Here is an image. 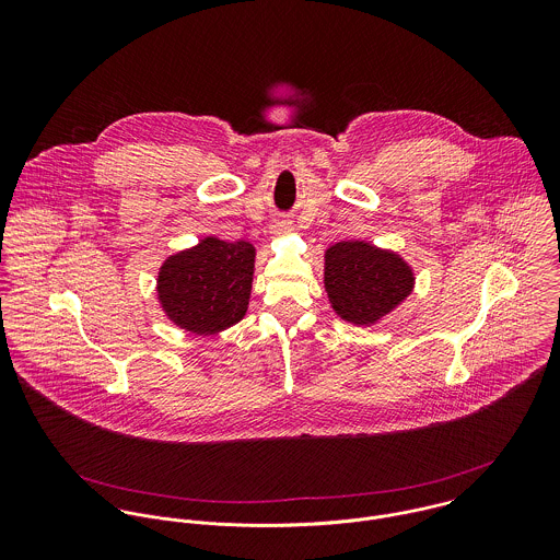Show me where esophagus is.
Wrapping results in <instances>:
<instances>
[{
  "mask_svg": "<svg viewBox=\"0 0 560 560\" xmlns=\"http://www.w3.org/2000/svg\"><path fill=\"white\" fill-rule=\"evenodd\" d=\"M273 237H284V235H289V233H293V224L289 222V220H278V222H273Z\"/></svg>",
  "mask_w": 560,
  "mask_h": 560,
  "instance_id": "esophagus-1",
  "label": "esophagus"
}]
</instances>
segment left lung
<instances>
[{
	"label": "left lung",
	"instance_id": "obj_1",
	"mask_svg": "<svg viewBox=\"0 0 560 560\" xmlns=\"http://www.w3.org/2000/svg\"><path fill=\"white\" fill-rule=\"evenodd\" d=\"M413 267L399 252L371 241L345 240L323 254V289L336 317L371 327L413 293Z\"/></svg>",
	"mask_w": 560,
	"mask_h": 560
}]
</instances>
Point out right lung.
<instances>
[{"label": "right lung", "mask_w": 560, "mask_h": 560, "mask_svg": "<svg viewBox=\"0 0 560 560\" xmlns=\"http://www.w3.org/2000/svg\"><path fill=\"white\" fill-rule=\"evenodd\" d=\"M256 247L207 235L170 254L158 271L163 317L196 336H215L240 323L252 295Z\"/></svg>", "instance_id": "right-lung-1"}]
</instances>
